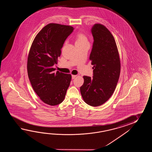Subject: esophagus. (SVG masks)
Here are the masks:
<instances>
[{"mask_svg":"<svg viewBox=\"0 0 152 152\" xmlns=\"http://www.w3.org/2000/svg\"><path fill=\"white\" fill-rule=\"evenodd\" d=\"M76 77H77V75H72V79H75V78Z\"/></svg>","mask_w":152,"mask_h":152,"instance_id":"34e87169","label":"esophagus"}]
</instances>
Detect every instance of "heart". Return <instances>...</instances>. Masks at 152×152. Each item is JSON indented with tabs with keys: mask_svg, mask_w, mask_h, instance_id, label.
Returning <instances> with one entry per match:
<instances>
[{
	"mask_svg": "<svg viewBox=\"0 0 152 152\" xmlns=\"http://www.w3.org/2000/svg\"><path fill=\"white\" fill-rule=\"evenodd\" d=\"M75 45L88 43L87 36L83 32H78L75 37Z\"/></svg>",
	"mask_w": 152,
	"mask_h": 152,
	"instance_id": "heart-1",
	"label": "heart"
}]
</instances>
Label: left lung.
Listing matches in <instances>:
<instances>
[{
  "label": "left lung",
  "mask_w": 152,
  "mask_h": 152,
  "mask_svg": "<svg viewBox=\"0 0 152 152\" xmlns=\"http://www.w3.org/2000/svg\"><path fill=\"white\" fill-rule=\"evenodd\" d=\"M91 32L94 41L90 60L94 65V76H84L80 89L86 103L98 107L113 94L120 77L121 63L116 41L110 31L101 24H95Z\"/></svg>",
  "instance_id": "1"
}]
</instances>
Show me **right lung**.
Wrapping results in <instances>:
<instances>
[{
    "label": "right lung",
    "mask_w": 152,
    "mask_h": 152,
    "mask_svg": "<svg viewBox=\"0 0 152 152\" xmlns=\"http://www.w3.org/2000/svg\"><path fill=\"white\" fill-rule=\"evenodd\" d=\"M74 30L71 26L50 23L36 36L29 51L27 71L36 94L51 106L61 103L71 81V75L54 72L65 40Z\"/></svg>",
    "instance_id": "right-lung-1"
}]
</instances>
